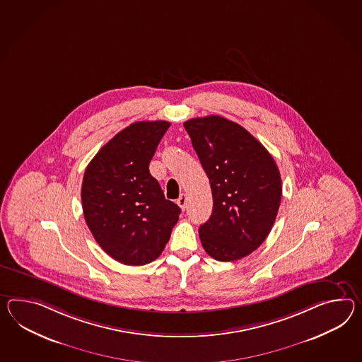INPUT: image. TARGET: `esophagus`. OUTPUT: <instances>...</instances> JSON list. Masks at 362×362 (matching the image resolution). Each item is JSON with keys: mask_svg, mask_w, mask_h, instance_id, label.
<instances>
[{"mask_svg": "<svg viewBox=\"0 0 362 362\" xmlns=\"http://www.w3.org/2000/svg\"><path fill=\"white\" fill-rule=\"evenodd\" d=\"M177 204L185 211V208H187V194H182L179 196V199L177 200Z\"/></svg>", "mask_w": 362, "mask_h": 362, "instance_id": "34e87169", "label": "esophagus"}]
</instances>
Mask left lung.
<instances>
[{"mask_svg":"<svg viewBox=\"0 0 362 362\" xmlns=\"http://www.w3.org/2000/svg\"><path fill=\"white\" fill-rule=\"evenodd\" d=\"M185 128L212 188V216L199 229L204 250L220 262L250 255L268 237L281 202L274 159L225 117H194Z\"/></svg>","mask_w":362,"mask_h":362,"instance_id":"obj_1","label":"left lung"}]
</instances>
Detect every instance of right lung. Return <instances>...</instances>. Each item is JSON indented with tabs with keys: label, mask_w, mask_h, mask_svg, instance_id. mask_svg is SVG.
Returning <instances> with one entry per match:
<instances>
[{
	"label": "right lung",
	"mask_w": 362,
	"mask_h": 362,
	"mask_svg": "<svg viewBox=\"0 0 362 362\" xmlns=\"http://www.w3.org/2000/svg\"><path fill=\"white\" fill-rule=\"evenodd\" d=\"M168 122H137L116 134L88 163L81 188L88 229L103 251L125 265L156 260L179 220L149 163Z\"/></svg>",
	"instance_id": "obj_1"
}]
</instances>
